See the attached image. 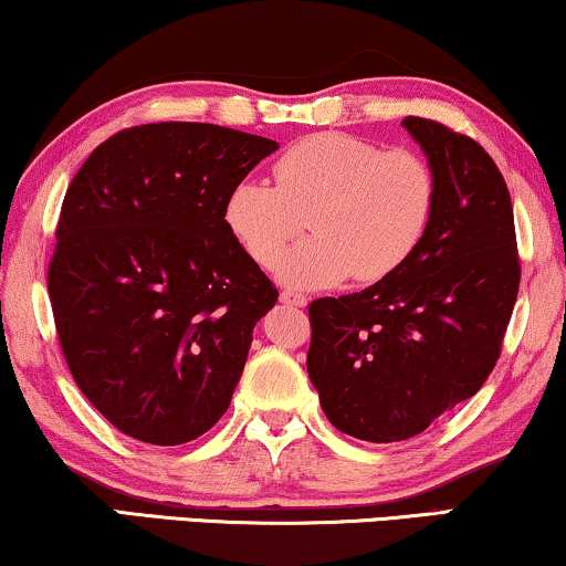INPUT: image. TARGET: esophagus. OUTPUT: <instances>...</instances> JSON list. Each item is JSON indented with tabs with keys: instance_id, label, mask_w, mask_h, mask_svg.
<instances>
[{
	"instance_id": "1",
	"label": "esophagus",
	"mask_w": 566,
	"mask_h": 566,
	"mask_svg": "<svg viewBox=\"0 0 566 566\" xmlns=\"http://www.w3.org/2000/svg\"><path fill=\"white\" fill-rule=\"evenodd\" d=\"M281 301H283V304H289V306H306V296H304V293L291 291V289L281 291Z\"/></svg>"
}]
</instances>
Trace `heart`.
<instances>
[{"label": "heart", "instance_id": "heart-1", "mask_svg": "<svg viewBox=\"0 0 566 566\" xmlns=\"http://www.w3.org/2000/svg\"><path fill=\"white\" fill-rule=\"evenodd\" d=\"M273 182L242 180L229 190L223 221L239 247L293 285L319 289L347 275L389 277L412 258L436 211V175L412 149H384L368 138L324 130L291 144L273 161Z\"/></svg>", "mask_w": 566, "mask_h": 566}]
</instances>
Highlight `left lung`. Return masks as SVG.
Wrapping results in <instances>:
<instances>
[{
    "mask_svg": "<svg viewBox=\"0 0 566 566\" xmlns=\"http://www.w3.org/2000/svg\"><path fill=\"white\" fill-rule=\"evenodd\" d=\"M428 154L436 211L412 258L366 291L308 304L306 368L345 436H420L482 389L502 353L521 258L505 177L474 138L407 115Z\"/></svg>",
    "mask_w": 566,
    "mask_h": 566,
    "instance_id": "obj_1",
    "label": "left lung"
}]
</instances>
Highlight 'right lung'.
<instances>
[{
	"label": "right lung",
	"instance_id": "1",
	"mask_svg": "<svg viewBox=\"0 0 566 566\" xmlns=\"http://www.w3.org/2000/svg\"><path fill=\"white\" fill-rule=\"evenodd\" d=\"M275 149L213 123H146L69 185L49 265L59 343L84 397L142 443H188L229 409L277 289L223 203Z\"/></svg>",
	"mask_w": 566,
	"mask_h": 566
}]
</instances>
